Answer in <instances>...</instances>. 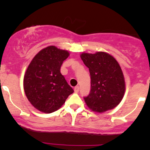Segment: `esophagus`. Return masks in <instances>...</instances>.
<instances>
[{
  "instance_id": "1",
  "label": "esophagus",
  "mask_w": 150,
  "mask_h": 150,
  "mask_svg": "<svg viewBox=\"0 0 150 150\" xmlns=\"http://www.w3.org/2000/svg\"><path fill=\"white\" fill-rule=\"evenodd\" d=\"M79 90H80L79 86H76V87H75V88H74V91H75V93H78V92H79Z\"/></svg>"
}]
</instances>
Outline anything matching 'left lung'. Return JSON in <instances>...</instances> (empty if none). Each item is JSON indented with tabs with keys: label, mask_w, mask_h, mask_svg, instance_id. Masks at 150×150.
<instances>
[{
	"label": "left lung",
	"mask_w": 150,
	"mask_h": 150,
	"mask_svg": "<svg viewBox=\"0 0 150 150\" xmlns=\"http://www.w3.org/2000/svg\"><path fill=\"white\" fill-rule=\"evenodd\" d=\"M91 75V91L84 97L88 107L96 112H104L117 107L125 91L124 75L117 60L103 51L81 55Z\"/></svg>",
	"instance_id": "obj_1"
}]
</instances>
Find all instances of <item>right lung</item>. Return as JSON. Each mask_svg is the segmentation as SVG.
Listing matches in <instances>:
<instances>
[{"mask_svg": "<svg viewBox=\"0 0 150 150\" xmlns=\"http://www.w3.org/2000/svg\"><path fill=\"white\" fill-rule=\"evenodd\" d=\"M66 50L50 46L39 51L24 76V90L32 105L44 113L57 111L74 92L60 72L69 57Z\"/></svg>", "mask_w": 150, "mask_h": 150, "instance_id": "add662e5", "label": "right lung"}]
</instances>
